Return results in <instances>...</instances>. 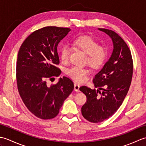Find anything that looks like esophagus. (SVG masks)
Listing matches in <instances>:
<instances>
[{
    "mask_svg": "<svg viewBox=\"0 0 146 146\" xmlns=\"http://www.w3.org/2000/svg\"><path fill=\"white\" fill-rule=\"evenodd\" d=\"M80 85L77 84V83H75V85H74V90L76 92H80Z\"/></svg>",
    "mask_w": 146,
    "mask_h": 146,
    "instance_id": "obj_1",
    "label": "esophagus"
}]
</instances>
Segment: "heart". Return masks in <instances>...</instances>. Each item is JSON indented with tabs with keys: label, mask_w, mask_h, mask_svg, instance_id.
<instances>
[{
	"label": "heart",
	"mask_w": 146,
	"mask_h": 146,
	"mask_svg": "<svg viewBox=\"0 0 146 146\" xmlns=\"http://www.w3.org/2000/svg\"><path fill=\"white\" fill-rule=\"evenodd\" d=\"M73 46L86 54V63L94 69H98L103 66L108 56V50L104 46L99 45L98 42L88 36H80L73 41ZM71 49L67 45H63L59 51L60 60L63 63L69 60ZM66 75L76 82L85 81L86 76L89 73L87 68L71 66L65 71Z\"/></svg>",
	"instance_id": "1"
}]
</instances>
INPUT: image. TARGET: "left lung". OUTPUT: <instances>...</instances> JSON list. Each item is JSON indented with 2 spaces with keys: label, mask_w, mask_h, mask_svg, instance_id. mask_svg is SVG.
Listing matches in <instances>:
<instances>
[{
  "label": "left lung",
  "mask_w": 146,
  "mask_h": 146,
  "mask_svg": "<svg viewBox=\"0 0 146 146\" xmlns=\"http://www.w3.org/2000/svg\"><path fill=\"white\" fill-rule=\"evenodd\" d=\"M98 29L110 37L113 49L109 60L93 80L95 87L99 90L86 86L80 88L86 97L82 107V115L93 123L103 122L119 109L127 94L133 74L132 58L127 44L113 31Z\"/></svg>",
  "instance_id": "obj_1"
}]
</instances>
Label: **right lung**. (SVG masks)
Wrapping results in <instances>:
<instances>
[{
  "mask_svg": "<svg viewBox=\"0 0 146 146\" xmlns=\"http://www.w3.org/2000/svg\"><path fill=\"white\" fill-rule=\"evenodd\" d=\"M71 31L67 27L48 26L36 30L24 40L16 63L17 89L24 104L39 119H53L74 89L66 76L48 86L46 80L58 76L61 71L57 51L59 42Z\"/></svg>",
  "mask_w": 146,
  "mask_h": 146,
  "instance_id": "obj_1",
  "label": "right lung"
}]
</instances>
